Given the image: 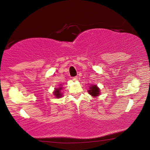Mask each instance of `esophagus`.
Returning <instances> with one entry per match:
<instances>
[{"mask_svg":"<svg viewBox=\"0 0 150 150\" xmlns=\"http://www.w3.org/2000/svg\"><path fill=\"white\" fill-rule=\"evenodd\" d=\"M72 80H73L74 81H77V80H78V77H77V76H74V77H73V78H72Z\"/></svg>","mask_w":150,"mask_h":150,"instance_id":"obj_1","label":"esophagus"}]
</instances>
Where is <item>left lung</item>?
<instances>
[{
	"instance_id": "left-lung-1",
	"label": "left lung",
	"mask_w": 150,
	"mask_h": 150,
	"mask_svg": "<svg viewBox=\"0 0 150 150\" xmlns=\"http://www.w3.org/2000/svg\"><path fill=\"white\" fill-rule=\"evenodd\" d=\"M90 95L92 96H98L100 94V89H98V87L96 85H93L92 87H90V90L88 91Z\"/></svg>"
}]
</instances>
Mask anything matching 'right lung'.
I'll use <instances>...</instances> for the list:
<instances>
[{"mask_svg":"<svg viewBox=\"0 0 150 150\" xmlns=\"http://www.w3.org/2000/svg\"><path fill=\"white\" fill-rule=\"evenodd\" d=\"M62 89V88L59 87L57 88V89H55V91L54 92V95L56 96L57 98H61L62 96V93H61V90Z\"/></svg>","mask_w":150,"mask_h":150,"instance_id":"add662e5","label":"right lung"}]
</instances>
